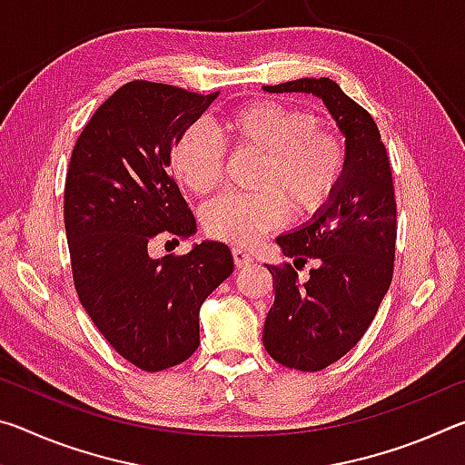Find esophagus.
<instances>
[{"label":"esophagus","instance_id":"obj_1","mask_svg":"<svg viewBox=\"0 0 465 465\" xmlns=\"http://www.w3.org/2000/svg\"><path fill=\"white\" fill-rule=\"evenodd\" d=\"M232 254H233V262H235V266H238V269H243V266L252 264V256H250L248 252L243 250V248L235 246V248L232 250Z\"/></svg>","mask_w":465,"mask_h":465}]
</instances>
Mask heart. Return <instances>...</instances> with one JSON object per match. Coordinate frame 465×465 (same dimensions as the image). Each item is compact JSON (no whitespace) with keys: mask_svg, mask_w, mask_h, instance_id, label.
Listing matches in <instances>:
<instances>
[{"mask_svg":"<svg viewBox=\"0 0 465 465\" xmlns=\"http://www.w3.org/2000/svg\"><path fill=\"white\" fill-rule=\"evenodd\" d=\"M223 145L261 155L256 194H222L201 211L211 238L252 246L287 217L310 215L332 199L346 170V152L334 133L316 129L308 113L277 102H250L233 108L213 131L194 124L172 147V172L196 194L217 186L223 168Z\"/></svg>","mask_w":465,"mask_h":465,"instance_id":"1","label":"heart"}]
</instances>
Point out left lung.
Listing matches in <instances>:
<instances>
[{
	"label": "left lung",
	"mask_w": 465,
	"mask_h": 465,
	"mask_svg": "<svg viewBox=\"0 0 465 465\" xmlns=\"http://www.w3.org/2000/svg\"><path fill=\"white\" fill-rule=\"evenodd\" d=\"M262 90L312 94L344 135L346 170L332 199L310 222L277 238L295 269L308 261L318 266L305 282L291 264L266 266L274 289L262 332L266 352L285 367L320 371L361 341L390 289L396 256L391 168L371 114L336 82L302 77Z\"/></svg>",
	"instance_id": "left-lung-1"
}]
</instances>
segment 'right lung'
<instances>
[{
	"instance_id": "1",
	"label": "right lung",
	"mask_w": 465,
	"mask_h": 465,
	"mask_svg": "<svg viewBox=\"0 0 465 465\" xmlns=\"http://www.w3.org/2000/svg\"><path fill=\"white\" fill-rule=\"evenodd\" d=\"M219 92L129 82L102 104L77 137L65 180V233L80 302L102 336L143 371H163L199 349L204 299L233 272L222 242L183 256L152 258L157 233H196L170 178L176 139Z\"/></svg>"
}]
</instances>
